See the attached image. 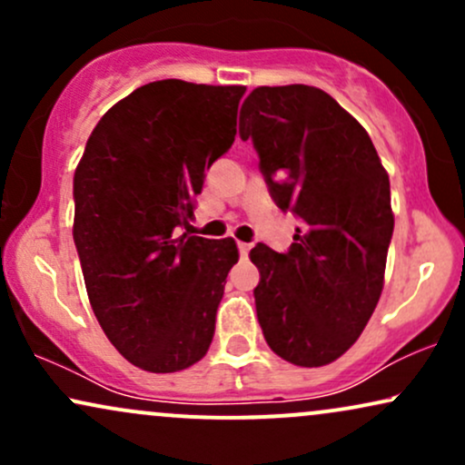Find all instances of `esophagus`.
I'll return each mask as SVG.
<instances>
[{"label": "esophagus", "mask_w": 465, "mask_h": 465, "mask_svg": "<svg viewBox=\"0 0 465 465\" xmlns=\"http://www.w3.org/2000/svg\"><path fill=\"white\" fill-rule=\"evenodd\" d=\"M238 249H240V255H249V251H251V244L249 242H238Z\"/></svg>", "instance_id": "obj_1"}]
</instances>
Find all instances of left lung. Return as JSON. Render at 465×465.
I'll list each match as a JSON object with an SVG mask.
<instances>
[{
  "instance_id": "left-lung-1",
  "label": "left lung",
  "mask_w": 465,
  "mask_h": 465,
  "mask_svg": "<svg viewBox=\"0 0 465 465\" xmlns=\"http://www.w3.org/2000/svg\"><path fill=\"white\" fill-rule=\"evenodd\" d=\"M271 196L303 221L277 253L258 242L255 311L269 348L322 367L359 339L385 284L391 190L376 148L332 95L308 84L258 87L240 111Z\"/></svg>"
}]
</instances>
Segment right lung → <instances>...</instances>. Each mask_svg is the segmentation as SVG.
I'll list each match as a JSON object with an SVG mask.
<instances>
[{
    "label": "right lung",
    "instance_id": "1",
    "mask_svg": "<svg viewBox=\"0 0 465 465\" xmlns=\"http://www.w3.org/2000/svg\"><path fill=\"white\" fill-rule=\"evenodd\" d=\"M242 84L148 83L100 117L74 174V242L95 319L140 370L210 350L233 238L179 236L205 170L232 148Z\"/></svg>",
    "mask_w": 465,
    "mask_h": 465
}]
</instances>
